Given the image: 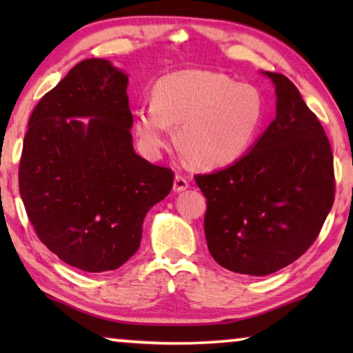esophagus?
I'll return each instance as SVG.
<instances>
[{
    "label": "esophagus",
    "mask_w": 353,
    "mask_h": 353,
    "mask_svg": "<svg viewBox=\"0 0 353 353\" xmlns=\"http://www.w3.org/2000/svg\"><path fill=\"white\" fill-rule=\"evenodd\" d=\"M190 188V183H188V180L183 175H176L175 180H173V191L175 192H181L185 191Z\"/></svg>",
    "instance_id": "esophagus-1"
}]
</instances>
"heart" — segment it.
Returning a JSON list of instances; mask_svg holds the SVG:
<instances>
[{
	"mask_svg": "<svg viewBox=\"0 0 353 353\" xmlns=\"http://www.w3.org/2000/svg\"><path fill=\"white\" fill-rule=\"evenodd\" d=\"M265 119V101L252 85L223 74L185 70L154 86L152 104L134 114V130L149 156L167 148L172 127L183 152L202 168L239 161L252 146Z\"/></svg>",
	"mask_w": 353,
	"mask_h": 353,
	"instance_id": "1",
	"label": "heart"
}]
</instances>
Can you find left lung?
I'll list each match as a JSON object with an SVG mask.
<instances>
[{
  "instance_id": "left-lung-1",
  "label": "left lung",
  "mask_w": 353,
  "mask_h": 353,
  "mask_svg": "<svg viewBox=\"0 0 353 353\" xmlns=\"http://www.w3.org/2000/svg\"><path fill=\"white\" fill-rule=\"evenodd\" d=\"M274 85L276 117L233 165L196 175L207 199L204 231L215 262L265 276L313 244L334 202V167L320 120L288 77Z\"/></svg>"
}]
</instances>
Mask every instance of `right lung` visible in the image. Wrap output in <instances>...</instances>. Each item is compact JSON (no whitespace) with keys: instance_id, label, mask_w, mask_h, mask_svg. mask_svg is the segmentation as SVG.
<instances>
[{"instance_id":"obj_1","label":"right lung","mask_w":353,"mask_h":353,"mask_svg":"<svg viewBox=\"0 0 353 353\" xmlns=\"http://www.w3.org/2000/svg\"><path fill=\"white\" fill-rule=\"evenodd\" d=\"M127 86L109 61H81L40 99L23 138L19 191L28 220L52 254L90 273L117 270L137 252L144 216L173 186L170 168L134 152Z\"/></svg>"}]
</instances>
